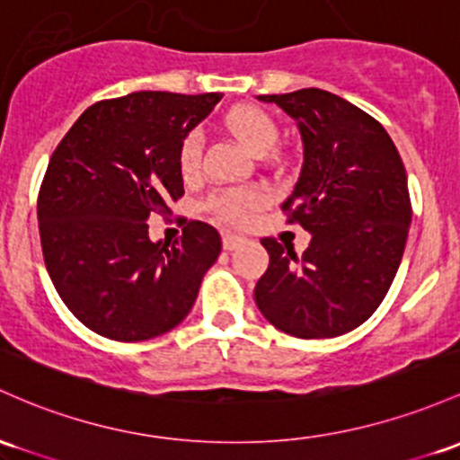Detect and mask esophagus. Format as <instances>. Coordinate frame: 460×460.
Returning a JSON list of instances; mask_svg holds the SVG:
<instances>
[{"instance_id":"obj_1","label":"esophagus","mask_w":460,"mask_h":460,"mask_svg":"<svg viewBox=\"0 0 460 460\" xmlns=\"http://www.w3.org/2000/svg\"><path fill=\"white\" fill-rule=\"evenodd\" d=\"M240 244H242L240 235H234V234H225V235H222V249H225V251L238 249Z\"/></svg>"}]
</instances>
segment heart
I'll return each instance as SVG.
<instances>
[{
    "mask_svg": "<svg viewBox=\"0 0 460 460\" xmlns=\"http://www.w3.org/2000/svg\"><path fill=\"white\" fill-rule=\"evenodd\" d=\"M225 126L229 133L244 146L246 150L257 156H269L275 153L279 144V126L272 119L270 113L253 104H242L231 109L225 118ZM200 156H203V130L194 128L185 135L179 146V170L183 176H194L200 168ZM269 196L261 188H231L216 191L209 199V207L222 220H229L234 225H246L260 207L266 205Z\"/></svg>",
    "mask_w": 460,
    "mask_h": 460,
    "instance_id": "1",
    "label": "heart"
}]
</instances>
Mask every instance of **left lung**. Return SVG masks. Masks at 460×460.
<instances>
[{
  "label": "left lung",
  "mask_w": 460,
  "mask_h": 460,
  "mask_svg": "<svg viewBox=\"0 0 460 460\" xmlns=\"http://www.w3.org/2000/svg\"><path fill=\"white\" fill-rule=\"evenodd\" d=\"M296 119L304 165L281 205L312 240L292 246L264 238L269 269L255 304L277 330L296 338H334L362 325L391 288L412 209L406 170L377 119L323 89L260 95Z\"/></svg>",
  "instance_id": "8db88e82"
}]
</instances>
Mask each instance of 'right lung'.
Segmentation results:
<instances>
[{
    "label": "right lung",
    "mask_w": 460,
    "mask_h": 460,
    "mask_svg": "<svg viewBox=\"0 0 460 460\" xmlns=\"http://www.w3.org/2000/svg\"><path fill=\"white\" fill-rule=\"evenodd\" d=\"M220 100L170 91L102 100L54 150L37 203L43 260L63 304L95 334L148 341L190 314L220 234L185 220L172 244L153 242L146 220L183 196L179 146Z\"/></svg>",
    "instance_id": "1"
}]
</instances>
